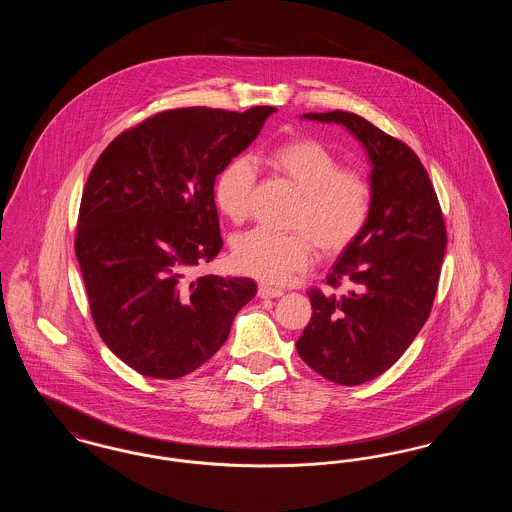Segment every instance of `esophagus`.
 Masks as SVG:
<instances>
[{
	"label": "esophagus",
	"instance_id": "34e87169",
	"mask_svg": "<svg viewBox=\"0 0 512 512\" xmlns=\"http://www.w3.org/2000/svg\"><path fill=\"white\" fill-rule=\"evenodd\" d=\"M257 293H259V297H263V299H270V297H280L284 292H282L280 288H270L267 284H261Z\"/></svg>",
	"mask_w": 512,
	"mask_h": 512
}]
</instances>
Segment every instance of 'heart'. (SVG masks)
<instances>
[{"label": "heart", "mask_w": 512, "mask_h": 512, "mask_svg": "<svg viewBox=\"0 0 512 512\" xmlns=\"http://www.w3.org/2000/svg\"><path fill=\"white\" fill-rule=\"evenodd\" d=\"M267 163L299 192L288 222L295 232L255 228L232 245V263L247 276L282 284L309 267L315 245L324 257H336L355 244L370 219L374 192L363 172L345 169L332 149L313 138L276 144ZM253 188V165L244 157L232 159L215 182L220 211L234 222L247 219Z\"/></svg>", "instance_id": "obj_1"}]
</instances>
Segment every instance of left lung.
<instances>
[{
    "mask_svg": "<svg viewBox=\"0 0 512 512\" xmlns=\"http://www.w3.org/2000/svg\"><path fill=\"white\" fill-rule=\"evenodd\" d=\"M303 117L340 122L372 163L368 224L326 276L328 292H307L313 317L295 343L320 376L359 386L395 365L430 317L447 245L445 220L428 172L405 142L349 111ZM340 287L346 292L338 294Z\"/></svg>",
    "mask_w": 512,
    "mask_h": 512,
    "instance_id": "obj_1",
    "label": "left lung"
}]
</instances>
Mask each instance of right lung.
I'll use <instances>...</instances> for the list:
<instances>
[{
    "mask_svg": "<svg viewBox=\"0 0 512 512\" xmlns=\"http://www.w3.org/2000/svg\"><path fill=\"white\" fill-rule=\"evenodd\" d=\"M268 105L159 111L99 155L78 211L74 251L105 345L149 378L207 363L257 286L195 267L222 249L215 180L261 132Z\"/></svg>",
    "mask_w": 512,
    "mask_h": 512,
    "instance_id": "1",
    "label": "right lung"
}]
</instances>
